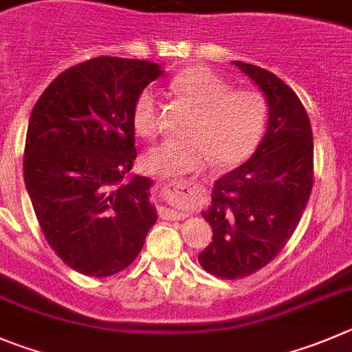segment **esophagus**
<instances>
[{
  "mask_svg": "<svg viewBox=\"0 0 352 352\" xmlns=\"http://www.w3.org/2000/svg\"><path fill=\"white\" fill-rule=\"evenodd\" d=\"M168 187L175 195H186V192H189L192 189V182H189V180H170ZM160 215L163 219H170V221H180V219L186 217V213L177 212L173 208H161Z\"/></svg>",
  "mask_w": 352,
  "mask_h": 352,
  "instance_id": "34e87169",
  "label": "esophagus"
}]
</instances>
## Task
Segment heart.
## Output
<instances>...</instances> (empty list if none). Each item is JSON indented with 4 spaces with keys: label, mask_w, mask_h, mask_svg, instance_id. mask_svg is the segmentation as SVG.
I'll return each instance as SVG.
<instances>
[{
    "label": "heart",
    "mask_w": 352,
    "mask_h": 352,
    "mask_svg": "<svg viewBox=\"0 0 352 352\" xmlns=\"http://www.w3.org/2000/svg\"><path fill=\"white\" fill-rule=\"evenodd\" d=\"M172 90L198 107L189 128V139H166L147 151L144 165L160 177L201 172L213 160L219 165H236L257 147L267 120L264 95L252 88L231 90V85L203 65L179 72ZM133 124L144 137L160 131V98L146 88L133 106Z\"/></svg>",
    "instance_id": "b5f03b06"
}]
</instances>
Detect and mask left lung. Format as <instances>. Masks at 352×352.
Instances as JSON below:
<instances>
[{"instance_id":"obj_1","label":"left lung","mask_w":352,"mask_h":352,"mask_svg":"<svg viewBox=\"0 0 352 352\" xmlns=\"http://www.w3.org/2000/svg\"><path fill=\"white\" fill-rule=\"evenodd\" d=\"M267 102V128L255 153L217 179L212 203L201 213L212 243L198 255L206 272L238 280L280 254L313 189V130L300 98L280 78L234 60Z\"/></svg>"}]
</instances>
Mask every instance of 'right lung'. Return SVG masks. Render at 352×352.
<instances>
[{"label":"right lung","instance_id":"obj_1","mask_svg":"<svg viewBox=\"0 0 352 352\" xmlns=\"http://www.w3.org/2000/svg\"><path fill=\"white\" fill-rule=\"evenodd\" d=\"M161 64L98 57L58 74L36 102L24 182L41 231L81 274L106 278L135 261L156 224L137 157L133 106Z\"/></svg>","mask_w":352,"mask_h":352}]
</instances>
